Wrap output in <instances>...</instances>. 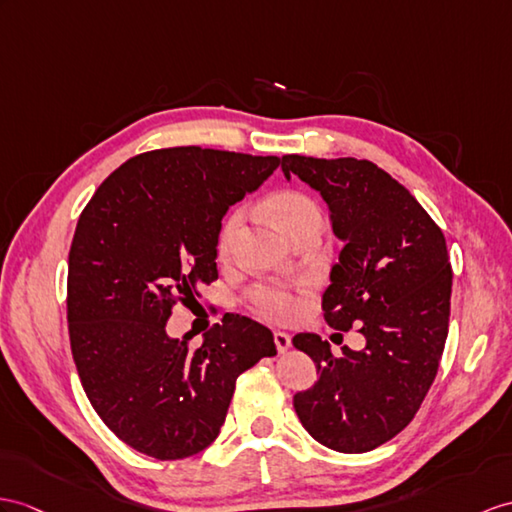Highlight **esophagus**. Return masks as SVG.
Here are the masks:
<instances>
[{"instance_id": "34e87169", "label": "esophagus", "mask_w": 512, "mask_h": 512, "mask_svg": "<svg viewBox=\"0 0 512 512\" xmlns=\"http://www.w3.org/2000/svg\"><path fill=\"white\" fill-rule=\"evenodd\" d=\"M273 341H276V347H278V352H280V354L289 352V347H291V336H289V334L282 332V330L273 332Z\"/></svg>"}]
</instances>
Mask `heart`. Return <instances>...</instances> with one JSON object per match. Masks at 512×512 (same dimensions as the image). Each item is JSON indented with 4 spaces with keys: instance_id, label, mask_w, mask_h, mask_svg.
<instances>
[{
    "instance_id": "b5f03b06",
    "label": "heart",
    "mask_w": 512,
    "mask_h": 512,
    "mask_svg": "<svg viewBox=\"0 0 512 512\" xmlns=\"http://www.w3.org/2000/svg\"><path fill=\"white\" fill-rule=\"evenodd\" d=\"M269 208L289 236L306 226H313V223H323L319 206L308 195L297 193V191H284V193H278L276 197H271ZM241 221H243V213L241 210H236V213H232L228 221L223 223L221 234H219L221 252H226L230 247L236 230L241 226ZM247 302L256 310V313L265 315L269 319H291L299 308L297 295L289 289V286H282V284L256 286V289L249 291Z\"/></svg>"
}]
</instances>
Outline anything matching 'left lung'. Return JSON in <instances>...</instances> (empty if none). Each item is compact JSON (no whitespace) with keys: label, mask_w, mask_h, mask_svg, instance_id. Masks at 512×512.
<instances>
[{"label":"left lung","mask_w":512,"mask_h":512,"mask_svg":"<svg viewBox=\"0 0 512 512\" xmlns=\"http://www.w3.org/2000/svg\"><path fill=\"white\" fill-rule=\"evenodd\" d=\"M319 191L343 241L323 293V317L347 332L360 326L365 350L332 356L319 334L293 345L317 365L313 389L293 397L315 441L343 454L376 450L400 434L434 382L447 339L452 265L441 228L417 199L369 160L282 156Z\"/></svg>","instance_id":"left-lung-1"}]
</instances>
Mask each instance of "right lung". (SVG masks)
I'll use <instances>...</instances> for the list:
<instances>
[{
  "instance_id": "1",
  "label": "right lung",
  "mask_w": 512,
  "mask_h": 512,
  "mask_svg": "<svg viewBox=\"0 0 512 512\" xmlns=\"http://www.w3.org/2000/svg\"><path fill=\"white\" fill-rule=\"evenodd\" d=\"M278 165L195 145L154 149L112 171L82 210L69 249L71 354L95 413L136 452L178 460L206 450L236 378L278 354L271 330L241 315L197 347L167 334L171 308L219 276L223 215Z\"/></svg>"
}]
</instances>
